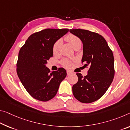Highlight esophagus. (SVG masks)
Masks as SVG:
<instances>
[{
  "instance_id": "obj_1",
  "label": "esophagus",
  "mask_w": 130,
  "mask_h": 130,
  "mask_svg": "<svg viewBox=\"0 0 130 130\" xmlns=\"http://www.w3.org/2000/svg\"><path fill=\"white\" fill-rule=\"evenodd\" d=\"M67 75L69 76V75H71V74H72V72H71L70 71H68H68H67Z\"/></svg>"
}]
</instances>
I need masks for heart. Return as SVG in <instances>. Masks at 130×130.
I'll use <instances>...</instances> for the list:
<instances>
[{"label":"heart","mask_w":130,"mask_h":130,"mask_svg":"<svg viewBox=\"0 0 130 130\" xmlns=\"http://www.w3.org/2000/svg\"><path fill=\"white\" fill-rule=\"evenodd\" d=\"M65 39L67 42H68L69 44L71 45L72 47L74 49H76L77 48H80V47L82 46V42L81 40H80V39L78 38L77 36L74 35L69 34L65 37ZM61 40H58L54 43V45H53V51L54 54L58 52L59 48H60L61 47ZM62 63L63 65L67 66V67H69V66L71 65V62L68 59H63L62 61Z\"/></svg>","instance_id":"obj_1"}]
</instances>
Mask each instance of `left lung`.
I'll return each mask as SVG.
<instances>
[{
	"label": "left lung",
	"instance_id": "8db88e82",
	"mask_svg": "<svg viewBox=\"0 0 130 130\" xmlns=\"http://www.w3.org/2000/svg\"><path fill=\"white\" fill-rule=\"evenodd\" d=\"M83 43L82 62L88 67V74L83 77L76 73L78 82L72 87L75 97L82 103H91L104 95L115 75L114 57L112 50L103 37L88 30L70 29Z\"/></svg>",
	"mask_w": 130,
	"mask_h": 130
}]
</instances>
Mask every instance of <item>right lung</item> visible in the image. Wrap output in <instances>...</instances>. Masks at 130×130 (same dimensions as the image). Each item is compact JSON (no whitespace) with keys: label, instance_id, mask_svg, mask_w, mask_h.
Instances as JSON below:
<instances>
[{"label":"right lung","instance_id":"1","mask_svg":"<svg viewBox=\"0 0 130 130\" xmlns=\"http://www.w3.org/2000/svg\"><path fill=\"white\" fill-rule=\"evenodd\" d=\"M69 32L68 29H46L28 38L20 49L17 63V73L21 82L33 98L47 101L57 93L67 71L60 68L52 71L46 67L53 55L54 43Z\"/></svg>","mask_w":130,"mask_h":130}]
</instances>
